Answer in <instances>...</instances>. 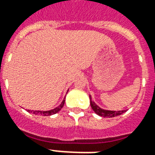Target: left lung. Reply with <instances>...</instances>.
Segmentation results:
<instances>
[{"instance_id": "8db88e82", "label": "left lung", "mask_w": 155, "mask_h": 155, "mask_svg": "<svg viewBox=\"0 0 155 155\" xmlns=\"http://www.w3.org/2000/svg\"><path fill=\"white\" fill-rule=\"evenodd\" d=\"M90 100H91V105L92 110L101 117L104 118H111V117H115L118 115H120L125 112V110H119V111H113V110H103L98 106L97 104L94 103V101H91V96L90 95Z\"/></svg>"}]
</instances>
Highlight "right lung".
Wrapping results in <instances>:
<instances>
[{"label":"right lung","instance_id":"right-lung-1","mask_svg":"<svg viewBox=\"0 0 155 155\" xmlns=\"http://www.w3.org/2000/svg\"><path fill=\"white\" fill-rule=\"evenodd\" d=\"M65 99V97H64ZM63 100V101L61 102V104L57 106L56 108H54L53 110H47V111H41V110H29L28 112H31V113H33V114H41V115H44V116H49V115H52V114H54L58 113L59 111L61 110L62 107L64 106V102H65V100Z\"/></svg>","mask_w":155,"mask_h":155}]
</instances>
